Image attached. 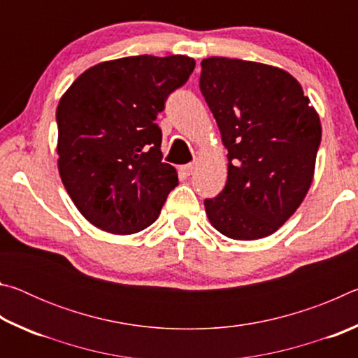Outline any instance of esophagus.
Masks as SVG:
<instances>
[{
	"label": "esophagus",
	"mask_w": 358,
	"mask_h": 358,
	"mask_svg": "<svg viewBox=\"0 0 358 358\" xmlns=\"http://www.w3.org/2000/svg\"><path fill=\"white\" fill-rule=\"evenodd\" d=\"M194 169H196V164H194V162H189V164H185V166H181V167H180V172L183 173L185 177H189V175H192Z\"/></svg>",
	"instance_id": "34e87169"
}]
</instances>
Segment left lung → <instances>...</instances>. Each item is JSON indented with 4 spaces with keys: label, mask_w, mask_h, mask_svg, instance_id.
<instances>
[{
    "label": "left lung",
    "mask_w": 358,
    "mask_h": 358,
    "mask_svg": "<svg viewBox=\"0 0 358 358\" xmlns=\"http://www.w3.org/2000/svg\"><path fill=\"white\" fill-rule=\"evenodd\" d=\"M201 64L199 87L229 151L226 186L205 199V211L229 238H264L310 189L322 136L319 115L280 68L224 57Z\"/></svg>",
    "instance_id": "1"
}]
</instances>
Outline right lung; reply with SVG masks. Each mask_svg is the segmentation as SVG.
Returning <instances> with one entry per match:
<instances>
[{
  "mask_svg": "<svg viewBox=\"0 0 358 358\" xmlns=\"http://www.w3.org/2000/svg\"><path fill=\"white\" fill-rule=\"evenodd\" d=\"M196 68L185 55L128 57L85 71L59 99L58 169L78 211L106 232L151 226L178 185L157 113Z\"/></svg>",
  "mask_w": 358,
  "mask_h": 358,
  "instance_id": "right-lung-1",
  "label": "right lung"
}]
</instances>
